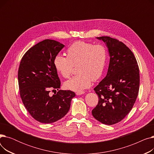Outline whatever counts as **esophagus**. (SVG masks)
I'll list each match as a JSON object with an SVG mask.
<instances>
[{
  "mask_svg": "<svg viewBox=\"0 0 154 154\" xmlns=\"http://www.w3.org/2000/svg\"><path fill=\"white\" fill-rule=\"evenodd\" d=\"M85 92L84 91H81V92H76V95H82V94H84Z\"/></svg>",
  "mask_w": 154,
  "mask_h": 154,
  "instance_id": "esophagus-1",
  "label": "esophagus"
}]
</instances>
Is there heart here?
Returning <instances> with one entry per match:
<instances>
[{
    "label": "heart",
    "instance_id": "1",
    "mask_svg": "<svg viewBox=\"0 0 154 154\" xmlns=\"http://www.w3.org/2000/svg\"><path fill=\"white\" fill-rule=\"evenodd\" d=\"M67 55H56L54 65L63 78H69L74 66L78 65L79 74L64 83L67 89L77 92L89 87L92 80L95 81L101 77L108 59V51L104 45L82 40L72 44L67 49Z\"/></svg>",
    "mask_w": 154,
    "mask_h": 154
}]
</instances>
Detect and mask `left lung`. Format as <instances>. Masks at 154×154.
<instances>
[{
    "label": "left lung",
    "mask_w": 154,
    "mask_h": 154,
    "mask_svg": "<svg viewBox=\"0 0 154 154\" xmlns=\"http://www.w3.org/2000/svg\"><path fill=\"white\" fill-rule=\"evenodd\" d=\"M97 38L106 44L110 62L107 75L94 88L99 102L92 114L101 123L113 125L134 106L139 90V69L134 54L123 42L107 36Z\"/></svg>",
    "instance_id": "left-lung-1"
}]
</instances>
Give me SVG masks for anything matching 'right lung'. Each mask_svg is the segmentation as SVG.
<instances>
[{
  "label": "right lung",
  "instance_id": "obj_1",
  "mask_svg": "<svg viewBox=\"0 0 154 154\" xmlns=\"http://www.w3.org/2000/svg\"><path fill=\"white\" fill-rule=\"evenodd\" d=\"M65 45L54 40L45 39L23 55L18 71L20 95L24 106L38 122L51 124L66 116L75 94L59 90L60 81L54 59ZM59 90L50 95L52 90Z\"/></svg>",
  "mask_w": 154,
  "mask_h": 154
}]
</instances>
